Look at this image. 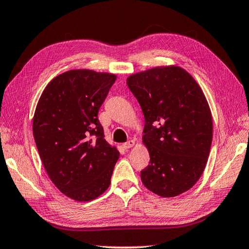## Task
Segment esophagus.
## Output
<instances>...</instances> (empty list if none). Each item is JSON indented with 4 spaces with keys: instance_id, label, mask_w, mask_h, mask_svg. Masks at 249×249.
I'll return each mask as SVG.
<instances>
[{
    "instance_id": "obj_1",
    "label": "esophagus",
    "mask_w": 249,
    "mask_h": 249,
    "mask_svg": "<svg viewBox=\"0 0 249 249\" xmlns=\"http://www.w3.org/2000/svg\"><path fill=\"white\" fill-rule=\"evenodd\" d=\"M133 145H134V141L131 140V141H128V142L124 143V144H123V147H124V149H129V148L132 147Z\"/></svg>"
}]
</instances>
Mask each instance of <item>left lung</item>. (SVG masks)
I'll use <instances>...</instances> for the list:
<instances>
[{
	"mask_svg": "<svg viewBox=\"0 0 249 249\" xmlns=\"http://www.w3.org/2000/svg\"><path fill=\"white\" fill-rule=\"evenodd\" d=\"M126 84L142 108L143 142L149 165L141 179L149 191L173 197L190 190L204 172L213 141V118L203 91L180 67L135 73Z\"/></svg>",
	"mask_w": 249,
	"mask_h": 249,
	"instance_id": "1",
	"label": "left lung"
}]
</instances>
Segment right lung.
Instances as JSON below:
<instances>
[{
	"label": "right lung",
	"mask_w": 249,
	"mask_h": 249,
	"mask_svg": "<svg viewBox=\"0 0 249 249\" xmlns=\"http://www.w3.org/2000/svg\"><path fill=\"white\" fill-rule=\"evenodd\" d=\"M111 73L70 70L52 80L37 103L32 130L40 158L55 186L78 201L108 189L119 152L105 141L97 118Z\"/></svg>",
	"instance_id": "1"
}]
</instances>
